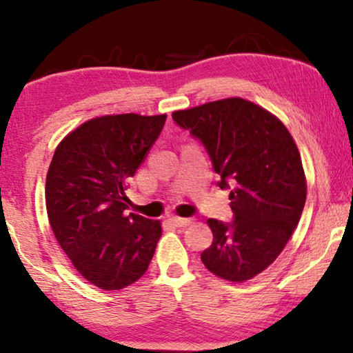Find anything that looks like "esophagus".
Instances as JSON below:
<instances>
[{
  "label": "esophagus",
  "mask_w": 353,
  "mask_h": 353,
  "mask_svg": "<svg viewBox=\"0 0 353 353\" xmlns=\"http://www.w3.org/2000/svg\"><path fill=\"white\" fill-rule=\"evenodd\" d=\"M170 221L175 226H190L192 223V219H181V216H172Z\"/></svg>",
  "instance_id": "1"
}]
</instances>
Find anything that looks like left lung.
I'll return each mask as SVG.
<instances>
[{
    "instance_id": "1",
    "label": "left lung",
    "mask_w": 353,
    "mask_h": 353,
    "mask_svg": "<svg viewBox=\"0 0 353 353\" xmlns=\"http://www.w3.org/2000/svg\"><path fill=\"white\" fill-rule=\"evenodd\" d=\"M172 117L204 144L221 190L231 186L234 221L207 220L214 241L202 263L226 281L252 279L283 252L305 205L296 141L276 115L243 98L175 110Z\"/></svg>"
}]
</instances>
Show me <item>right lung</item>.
<instances>
[{"label": "right lung", "mask_w": 353, "mask_h": 353, "mask_svg": "<svg viewBox=\"0 0 353 353\" xmlns=\"http://www.w3.org/2000/svg\"><path fill=\"white\" fill-rule=\"evenodd\" d=\"M167 114H114L86 120L57 144L46 175L51 230L74 268L105 291L146 273L161 220L127 214L125 185L161 134Z\"/></svg>", "instance_id": "add662e5"}]
</instances>
